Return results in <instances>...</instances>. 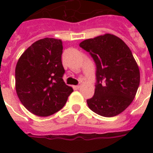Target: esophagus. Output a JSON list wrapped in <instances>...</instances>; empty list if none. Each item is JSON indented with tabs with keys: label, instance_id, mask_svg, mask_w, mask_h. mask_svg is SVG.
Segmentation results:
<instances>
[{
	"label": "esophagus",
	"instance_id": "obj_1",
	"mask_svg": "<svg viewBox=\"0 0 153 153\" xmlns=\"http://www.w3.org/2000/svg\"><path fill=\"white\" fill-rule=\"evenodd\" d=\"M81 87V85H78V86H73V88L74 89V90H79V88Z\"/></svg>",
	"mask_w": 153,
	"mask_h": 153
}]
</instances>
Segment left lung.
<instances>
[{"mask_svg": "<svg viewBox=\"0 0 153 153\" xmlns=\"http://www.w3.org/2000/svg\"><path fill=\"white\" fill-rule=\"evenodd\" d=\"M97 66L94 95L86 101L98 115H118L132 103L140 84V70L125 42L113 34L101 35L79 44Z\"/></svg>", "mask_w": 153, "mask_h": 153, "instance_id": "8db88e82", "label": "left lung"}]
</instances>
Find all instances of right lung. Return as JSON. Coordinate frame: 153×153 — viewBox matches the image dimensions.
<instances>
[{
	"mask_svg": "<svg viewBox=\"0 0 153 153\" xmlns=\"http://www.w3.org/2000/svg\"><path fill=\"white\" fill-rule=\"evenodd\" d=\"M62 42L44 38L28 47L16 66V91L24 106L39 117L52 115L64 106L71 86L62 79Z\"/></svg>",
	"mask_w": 153,
	"mask_h": 153,
	"instance_id": "right-lung-1",
	"label": "right lung"
}]
</instances>
